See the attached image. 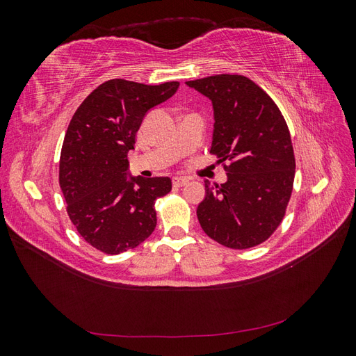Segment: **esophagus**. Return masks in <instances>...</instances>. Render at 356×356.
Here are the masks:
<instances>
[{"label":"esophagus","instance_id":"34e87169","mask_svg":"<svg viewBox=\"0 0 356 356\" xmlns=\"http://www.w3.org/2000/svg\"><path fill=\"white\" fill-rule=\"evenodd\" d=\"M172 182H174V187H184L188 182V179L184 177H174L172 178Z\"/></svg>","mask_w":356,"mask_h":356}]
</instances>
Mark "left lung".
Instances as JSON below:
<instances>
[{"label":"left lung","mask_w":356,"mask_h":356,"mask_svg":"<svg viewBox=\"0 0 356 356\" xmlns=\"http://www.w3.org/2000/svg\"><path fill=\"white\" fill-rule=\"evenodd\" d=\"M213 106L211 153L227 182L204 181L197 218L211 239L232 250L267 241L282 222L293 193L296 157L285 118L260 86L238 74L186 83Z\"/></svg>","instance_id":"1"}]
</instances>
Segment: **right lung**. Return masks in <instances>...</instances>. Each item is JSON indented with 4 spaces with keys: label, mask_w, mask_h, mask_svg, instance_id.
<instances>
[{
    "label": "right lung",
    "mask_w": 356,
    "mask_h": 356,
    "mask_svg": "<svg viewBox=\"0 0 356 356\" xmlns=\"http://www.w3.org/2000/svg\"><path fill=\"white\" fill-rule=\"evenodd\" d=\"M178 81L148 86L114 79L98 86L74 113L63 138L59 186L81 238L105 254L143 243L156 229V199L169 177H127V153L148 110L165 102Z\"/></svg>",
    "instance_id": "add662e5"
}]
</instances>
